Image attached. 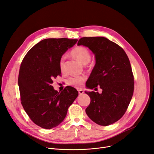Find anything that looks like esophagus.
Wrapping results in <instances>:
<instances>
[{
  "mask_svg": "<svg viewBox=\"0 0 154 154\" xmlns=\"http://www.w3.org/2000/svg\"><path fill=\"white\" fill-rule=\"evenodd\" d=\"M78 92H79V94H80V95H81V94H82L84 92V91H83V90H82V89H80V90H79L78 91Z\"/></svg>",
  "mask_w": 154,
  "mask_h": 154,
  "instance_id": "esophagus-1",
  "label": "esophagus"
}]
</instances>
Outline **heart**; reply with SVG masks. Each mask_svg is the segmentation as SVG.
<instances>
[{"label": "heart", "mask_w": 154, "mask_h": 154, "mask_svg": "<svg viewBox=\"0 0 154 154\" xmlns=\"http://www.w3.org/2000/svg\"><path fill=\"white\" fill-rule=\"evenodd\" d=\"M70 54L75 59L84 65L89 62L91 59L90 51L84 47L80 46L75 47L71 51ZM59 68L61 72H63L65 70V61L63 58H62L59 61ZM85 80L86 76L84 75L72 76L68 79L67 83L70 86L80 88L82 85Z\"/></svg>", "instance_id": "b5f03b06"}]
</instances>
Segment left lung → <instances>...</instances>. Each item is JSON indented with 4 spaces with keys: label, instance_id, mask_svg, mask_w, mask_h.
<instances>
[{
    "label": "left lung",
    "instance_id": "1",
    "mask_svg": "<svg viewBox=\"0 0 154 154\" xmlns=\"http://www.w3.org/2000/svg\"><path fill=\"white\" fill-rule=\"evenodd\" d=\"M77 45L88 47L95 55V65L87 88L98 85L102 92H85L91 98L85 112L93 122L107 126L122 117L132 99L134 81L130 61L117 44L103 37H82Z\"/></svg>",
    "mask_w": 154,
    "mask_h": 154
}]
</instances>
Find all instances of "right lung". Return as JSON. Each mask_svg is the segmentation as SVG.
<instances>
[{
  "instance_id": "right-lung-1",
  "label": "right lung",
  "mask_w": 154,
  "mask_h": 154,
  "mask_svg": "<svg viewBox=\"0 0 154 154\" xmlns=\"http://www.w3.org/2000/svg\"><path fill=\"white\" fill-rule=\"evenodd\" d=\"M77 39L46 38L27 53L20 65L18 84L21 103L38 126L50 129L65 119L67 110L79 95L72 87L54 90L53 81L61 74L59 61Z\"/></svg>"
}]
</instances>
